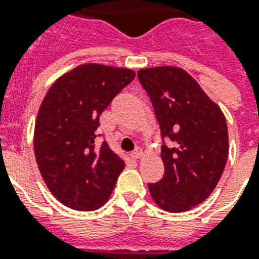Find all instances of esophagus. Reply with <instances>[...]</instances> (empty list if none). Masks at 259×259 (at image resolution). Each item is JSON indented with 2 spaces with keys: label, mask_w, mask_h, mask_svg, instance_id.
Wrapping results in <instances>:
<instances>
[{
  "label": "esophagus",
  "mask_w": 259,
  "mask_h": 259,
  "mask_svg": "<svg viewBox=\"0 0 259 259\" xmlns=\"http://www.w3.org/2000/svg\"><path fill=\"white\" fill-rule=\"evenodd\" d=\"M132 157L135 158V159H140V158H143V151H141L140 148H137V150L132 152Z\"/></svg>",
  "instance_id": "1"
}]
</instances>
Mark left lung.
<instances>
[{
  "instance_id": "obj_1",
  "label": "left lung",
  "mask_w": 259,
  "mask_h": 259,
  "mask_svg": "<svg viewBox=\"0 0 259 259\" xmlns=\"http://www.w3.org/2000/svg\"><path fill=\"white\" fill-rule=\"evenodd\" d=\"M150 96L162 137L165 174L148 185L152 200L168 212H185L215 190L228 161V124L222 109L194 77L178 66L137 72Z\"/></svg>"
}]
</instances>
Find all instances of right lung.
<instances>
[{
  "label": "right lung",
  "mask_w": 259,
  "mask_h": 259,
  "mask_svg": "<svg viewBox=\"0 0 259 259\" xmlns=\"http://www.w3.org/2000/svg\"><path fill=\"white\" fill-rule=\"evenodd\" d=\"M135 70L83 64L55 80L34 124V155L44 183L64 205L93 211L111 197L124 161L107 141L94 146L100 116L135 79Z\"/></svg>",
  "instance_id": "right-lung-1"
}]
</instances>
